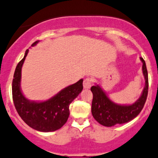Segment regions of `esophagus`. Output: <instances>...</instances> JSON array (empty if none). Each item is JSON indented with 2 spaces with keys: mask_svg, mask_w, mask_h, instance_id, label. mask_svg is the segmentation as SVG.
I'll return each mask as SVG.
<instances>
[{
  "mask_svg": "<svg viewBox=\"0 0 158 158\" xmlns=\"http://www.w3.org/2000/svg\"><path fill=\"white\" fill-rule=\"evenodd\" d=\"M92 84V79L89 78H86L83 81V87L84 89H89Z\"/></svg>",
  "mask_w": 158,
  "mask_h": 158,
  "instance_id": "34e87169",
  "label": "esophagus"
}]
</instances>
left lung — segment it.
<instances>
[{
  "instance_id": "left-lung-1",
  "label": "left lung",
  "mask_w": 158,
  "mask_h": 158,
  "mask_svg": "<svg viewBox=\"0 0 158 158\" xmlns=\"http://www.w3.org/2000/svg\"><path fill=\"white\" fill-rule=\"evenodd\" d=\"M140 60L143 63L145 86L141 96L131 105H120L114 102L108 97L101 86L97 83L90 88L93 93L91 113L94 118L100 124L106 127H112L116 124L127 123L135 118L142 111L148 94L149 82L145 60L143 57H140Z\"/></svg>"
}]
</instances>
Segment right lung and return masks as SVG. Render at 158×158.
<instances>
[{"instance_id": "1", "label": "right lung", "mask_w": 158, "mask_h": 158, "mask_svg": "<svg viewBox=\"0 0 158 158\" xmlns=\"http://www.w3.org/2000/svg\"><path fill=\"white\" fill-rule=\"evenodd\" d=\"M39 41L34 42L35 46ZM29 49L15 68L12 80V98L17 113L28 126L42 132L58 130L69 119V106L82 90L81 79L77 82L66 86L46 101H31L24 96L21 89V71Z\"/></svg>"}]
</instances>
